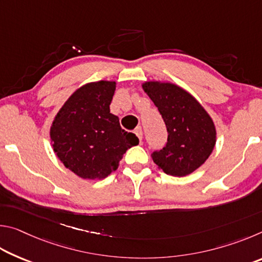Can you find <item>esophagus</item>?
<instances>
[{
	"label": "esophagus",
	"instance_id": "1",
	"mask_svg": "<svg viewBox=\"0 0 262 262\" xmlns=\"http://www.w3.org/2000/svg\"><path fill=\"white\" fill-rule=\"evenodd\" d=\"M134 133L136 134V136L139 137V140H140V142L142 143V139H143V132H142V128L141 127H137Z\"/></svg>",
	"mask_w": 262,
	"mask_h": 262
}]
</instances>
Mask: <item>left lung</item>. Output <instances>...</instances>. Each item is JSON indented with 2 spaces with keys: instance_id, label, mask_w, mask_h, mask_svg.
Returning <instances> with one entry per match:
<instances>
[{
  "instance_id": "obj_1",
  "label": "left lung",
  "mask_w": 262,
  "mask_h": 262,
  "mask_svg": "<svg viewBox=\"0 0 262 262\" xmlns=\"http://www.w3.org/2000/svg\"><path fill=\"white\" fill-rule=\"evenodd\" d=\"M143 90L156 105L167 130V141L151 154L166 174L185 177L210 156L216 142L211 118L194 97L171 83L147 82Z\"/></svg>"
}]
</instances>
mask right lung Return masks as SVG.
I'll list each match as a JSON object with an SVG mask.
<instances>
[{
  "label": "right lung",
  "instance_id": "1",
  "mask_svg": "<svg viewBox=\"0 0 262 262\" xmlns=\"http://www.w3.org/2000/svg\"><path fill=\"white\" fill-rule=\"evenodd\" d=\"M115 82L99 81L79 88L53 121L51 140L63 165L83 179H101L115 171L126 150L139 144L110 113Z\"/></svg>",
  "mask_w": 262,
  "mask_h": 262
}]
</instances>
